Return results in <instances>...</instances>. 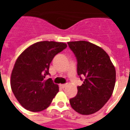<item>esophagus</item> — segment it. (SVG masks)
<instances>
[{
    "label": "esophagus",
    "mask_w": 130,
    "mask_h": 130,
    "mask_svg": "<svg viewBox=\"0 0 130 130\" xmlns=\"http://www.w3.org/2000/svg\"><path fill=\"white\" fill-rule=\"evenodd\" d=\"M67 86V84H60V87H61L62 88H64Z\"/></svg>",
    "instance_id": "esophagus-1"
}]
</instances>
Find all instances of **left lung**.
<instances>
[{
	"label": "left lung",
	"instance_id": "left-lung-1",
	"mask_svg": "<svg viewBox=\"0 0 130 130\" xmlns=\"http://www.w3.org/2000/svg\"><path fill=\"white\" fill-rule=\"evenodd\" d=\"M77 61V75L84 83L77 94L69 100L71 107L82 115L99 111L111 98L116 71L110 57L102 48L87 41L67 42Z\"/></svg>",
	"mask_w": 130,
	"mask_h": 130
}]
</instances>
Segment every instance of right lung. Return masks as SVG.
<instances>
[{
    "instance_id": "add662e5",
    "label": "right lung",
    "mask_w": 130,
    "mask_h": 130,
    "mask_svg": "<svg viewBox=\"0 0 130 130\" xmlns=\"http://www.w3.org/2000/svg\"><path fill=\"white\" fill-rule=\"evenodd\" d=\"M63 42L42 41L29 46L17 58L11 73V87L23 108L32 112L49 107L59 86L49 78V66L55 55L67 48Z\"/></svg>"
}]
</instances>
